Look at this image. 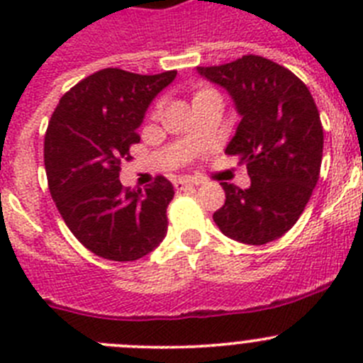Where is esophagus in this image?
Returning a JSON list of instances; mask_svg holds the SVG:
<instances>
[{
	"instance_id": "34e87169",
	"label": "esophagus",
	"mask_w": 363,
	"mask_h": 363,
	"mask_svg": "<svg viewBox=\"0 0 363 363\" xmlns=\"http://www.w3.org/2000/svg\"><path fill=\"white\" fill-rule=\"evenodd\" d=\"M201 179L198 178H191V176H179V178L174 179V187L178 189V191H182V189L185 187H192V185H200Z\"/></svg>"
}]
</instances>
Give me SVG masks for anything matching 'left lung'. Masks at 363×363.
<instances>
[{"label": "left lung", "mask_w": 363, "mask_h": 363, "mask_svg": "<svg viewBox=\"0 0 363 363\" xmlns=\"http://www.w3.org/2000/svg\"><path fill=\"white\" fill-rule=\"evenodd\" d=\"M198 72L233 98L242 120L225 152L240 156L251 176L247 189L221 184L225 203L213 214L214 223L249 245L280 238L320 178L323 129L313 96L289 69L255 54Z\"/></svg>", "instance_id": "obj_1"}]
</instances>
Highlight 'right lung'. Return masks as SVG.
I'll list each match as a JSON object with an SVG mask.
<instances>
[{
	"mask_svg": "<svg viewBox=\"0 0 363 363\" xmlns=\"http://www.w3.org/2000/svg\"><path fill=\"white\" fill-rule=\"evenodd\" d=\"M174 78L176 70H98L65 92L50 118L43 150L50 196L70 233L101 258L134 262L165 238L171 182L158 176L145 191H130L120 171L140 143L150 101Z\"/></svg>",
	"mask_w": 363,
	"mask_h": 363,
	"instance_id": "right-lung-1",
	"label": "right lung"
}]
</instances>
